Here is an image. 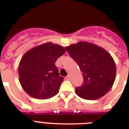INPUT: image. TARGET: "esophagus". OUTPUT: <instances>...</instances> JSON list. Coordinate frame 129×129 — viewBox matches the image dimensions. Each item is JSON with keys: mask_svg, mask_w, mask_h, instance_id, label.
Segmentation results:
<instances>
[{"mask_svg": "<svg viewBox=\"0 0 129 129\" xmlns=\"http://www.w3.org/2000/svg\"><path fill=\"white\" fill-rule=\"evenodd\" d=\"M65 79H66V80H70V76L68 75V76H67L65 78Z\"/></svg>", "mask_w": 129, "mask_h": 129, "instance_id": "1", "label": "esophagus"}]
</instances>
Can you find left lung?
<instances>
[{"mask_svg": "<svg viewBox=\"0 0 129 129\" xmlns=\"http://www.w3.org/2000/svg\"><path fill=\"white\" fill-rule=\"evenodd\" d=\"M78 65L84 83L75 92L80 98L96 100L110 90L116 77V66L112 56L104 49L88 42H79L66 47Z\"/></svg>", "mask_w": 129, "mask_h": 129, "instance_id": "obj_1", "label": "left lung"}]
</instances>
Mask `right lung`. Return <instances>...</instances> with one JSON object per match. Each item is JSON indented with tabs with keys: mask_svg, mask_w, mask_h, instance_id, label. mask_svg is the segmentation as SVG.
<instances>
[{
	"mask_svg": "<svg viewBox=\"0 0 129 129\" xmlns=\"http://www.w3.org/2000/svg\"><path fill=\"white\" fill-rule=\"evenodd\" d=\"M65 52L61 45L47 43L23 55L18 68L19 81L29 96L43 100L58 93L63 78L59 76L55 63Z\"/></svg>",
	"mask_w": 129,
	"mask_h": 129,
	"instance_id": "right-lung-1",
	"label": "right lung"
}]
</instances>
